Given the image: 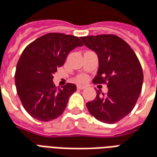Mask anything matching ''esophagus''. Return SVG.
<instances>
[{"instance_id":"1","label":"esophagus","mask_w":157,"mask_h":157,"mask_svg":"<svg viewBox=\"0 0 157 157\" xmlns=\"http://www.w3.org/2000/svg\"><path fill=\"white\" fill-rule=\"evenodd\" d=\"M84 88H85V86H84L77 85V89H79V90H83Z\"/></svg>"}]
</instances>
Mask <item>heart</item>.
Wrapping results in <instances>:
<instances>
[{
  "mask_svg": "<svg viewBox=\"0 0 157 157\" xmlns=\"http://www.w3.org/2000/svg\"><path fill=\"white\" fill-rule=\"evenodd\" d=\"M76 80L79 82H85L87 80V76L86 75H80L76 77Z\"/></svg>",
  "mask_w": 157,
  "mask_h": 157,
  "instance_id": "b5f03b06",
  "label": "heart"
}]
</instances>
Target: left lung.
<instances>
[{
	"label": "left lung",
	"instance_id": "8db88e82",
	"mask_svg": "<svg viewBox=\"0 0 157 157\" xmlns=\"http://www.w3.org/2000/svg\"><path fill=\"white\" fill-rule=\"evenodd\" d=\"M84 44L97 53L99 67L95 84H107V94L97 91V97L86 103L89 113L99 121L115 124L131 112L143 84L139 59L126 42L113 34L81 37Z\"/></svg>",
	"mask_w": 157,
	"mask_h": 157
}]
</instances>
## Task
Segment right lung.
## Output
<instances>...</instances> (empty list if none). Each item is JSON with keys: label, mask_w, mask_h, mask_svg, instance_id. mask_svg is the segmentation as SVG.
Here are the masks:
<instances>
[{"label": "right lung", "mask_w": 157, "mask_h": 157, "mask_svg": "<svg viewBox=\"0 0 157 157\" xmlns=\"http://www.w3.org/2000/svg\"><path fill=\"white\" fill-rule=\"evenodd\" d=\"M83 46L78 37L49 33L29 44L19 58L15 73L17 92L23 108L39 121H50L61 115L76 86L61 87L53 82L57 68L75 47Z\"/></svg>", "instance_id": "1"}]
</instances>
